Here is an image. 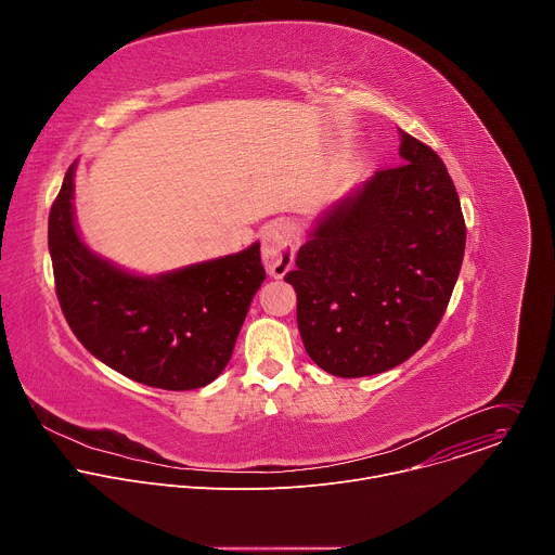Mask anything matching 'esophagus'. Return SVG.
<instances>
[{
  "label": "esophagus",
  "instance_id": "34e87169",
  "mask_svg": "<svg viewBox=\"0 0 555 555\" xmlns=\"http://www.w3.org/2000/svg\"><path fill=\"white\" fill-rule=\"evenodd\" d=\"M263 263L268 272L276 279L285 276L296 259V234L294 228L285 221L272 223L263 234Z\"/></svg>",
  "mask_w": 555,
  "mask_h": 555
}]
</instances>
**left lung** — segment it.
I'll list each match as a JSON object with an SVG mask.
<instances>
[{
    "instance_id": "left-lung-1",
    "label": "left lung",
    "mask_w": 555,
    "mask_h": 555,
    "mask_svg": "<svg viewBox=\"0 0 555 555\" xmlns=\"http://www.w3.org/2000/svg\"><path fill=\"white\" fill-rule=\"evenodd\" d=\"M400 155L315 219L285 276L307 356L336 377L384 373L420 351L461 272L465 221L446 165L409 133Z\"/></svg>"
}]
</instances>
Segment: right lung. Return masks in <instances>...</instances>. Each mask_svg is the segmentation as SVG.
Here are the masks:
<instances>
[{"instance_id": "1", "label": "right lung", "mask_w": 555, "mask_h": 555, "mask_svg": "<svg viewBox=\"0 0 555 555\" xmlns=\"http://www.w3.org/2000/svg\"><path fill=\"white\" fill-rule=\"evenodd\" d=\"M67 169L48 221L56 296L81 345L146 386L191 390L230 362L250 302L266 281L259 242L160 274H138L96 255L76 225Z\"/></svg>"}]
</instances>
